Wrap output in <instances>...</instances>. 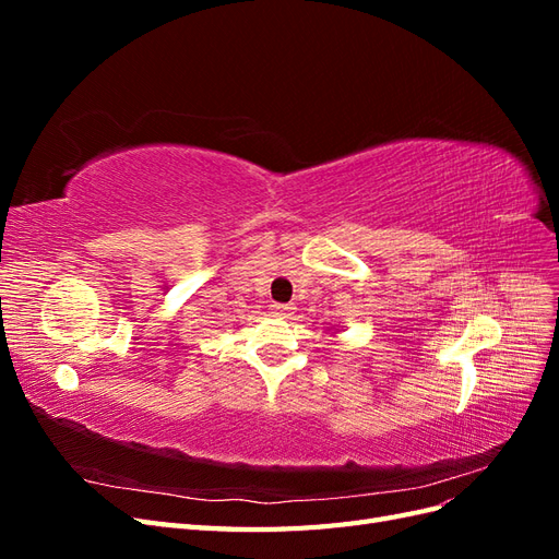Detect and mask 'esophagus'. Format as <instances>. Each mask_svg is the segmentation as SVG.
<instances>
[{
  "instance_id": "34e87169",
  "label": "esophagus",
  "mask_w": 559,
  "mask_h": 559,
  "mask_svg": "<svg viewBox=\"0 0 559 559\" xmlns=\"http://www.w3.org/2000/svg\"><path fill=\"white\" fill-rule=\"evenodd\" d=\"M270 310H273L275 314H280V317H286V314H292V306H284V302H275V306L273 308H270Z\"/></svg>"
}]
</instances>
